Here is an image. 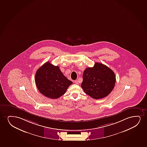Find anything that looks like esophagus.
Segmentation results:
<instances>
[{
	"mask_svg": "<svg viewBox=\"0 0 147 147\" xmlns=\"http://www.w3.org/2000/svg\"><path fill=\"white\" fill-rule=\"evenodd\" d=\"M74 83L75 84H78L79 81L78 80H75V81H74Z\"/></svg>",
	"mask_w": 147,
	"mask_h": 147,
	"instance_id": "1",
	"label": "esophagus"
}]
</instances>
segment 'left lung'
Masks as SVG:
<instances>
[{
    "label": "left lung",
    "instance_id": "left-lung-1",
    "mask_svg": "<svg viewBox=\"0 0 147 147\" xmlns=\"http://www.w3.org/2000/svg\"><path fill=\"white\" fill-rule=\"evenodd\" d=\"M115 83L114 72L107 66L96 63L94 67L87 68L84 70L81 87L92 98L99 99L110 93Z\"/></svg>",
    "mask_w": 147,
    "mask_h": 147
}]
</instances>
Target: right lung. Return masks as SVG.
<instances>
[{"label": "right lung", "mask_w": 147, "mask_h": 147, "mask_svg": "<svg viewBox=\"0 0 147 147\" xmlns=\"http://www.w3.org/2000/svg\"><path fill=\"white\" fill-rule=\"evenodd\" d=\"M35 81L39 91L51 99H57L63 95L73 82L63 75L59 66L47 62L38 69Z\"/></svg>", "instance_id": "right-lung-1"}]
</instances>
